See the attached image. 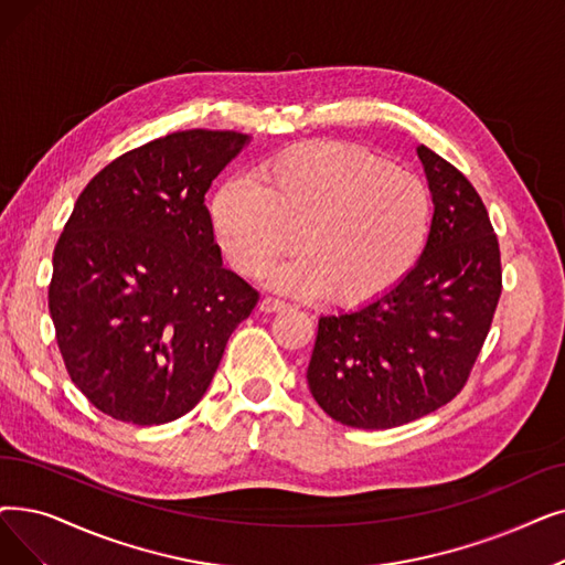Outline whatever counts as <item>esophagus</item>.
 Returning a JSON list of instances; mask_svg holds the SVG:
<instances>
[{
  "instance_id": "1",
  "label": "esophagus",
  "mask_w": 565,
  "mask_h": 565,
  "mask_svg": "<svg viewBox=\"0 0 565 565\" xmlns=\"http://www.w3.org/2000/svg\"><path fill=\"white\" fill-rule=\"evenodd\" d=\"M258 309L265 311V313H279V311H286L288 305H286V302H279V300H275V298H263V300L258 302Z\"/></svg>"
}]
</instances>
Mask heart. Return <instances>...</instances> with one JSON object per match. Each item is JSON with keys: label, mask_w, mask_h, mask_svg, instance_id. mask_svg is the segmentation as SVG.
I'll list each match as a JSON object with an SVG mask.
<instances>
[{"label": "heart", "mask_w": 565, "mask_h": 565, "mask_svg": "<svg viewBox=\"0 0 565 565\" xmlns=\"http://www.w3.org/2000/svg\"><path fill=\"white\" fill-rule=\"evenodd\" d=\"M214 239L239 275L260 273L296 247L267 286L334 307H364L418 263L431 226L420 178L339 142H311L265 161L254 184L231 180L210 203Z\"/></svg>", "instance_id": "heart-1"}]
</instances>
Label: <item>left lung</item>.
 <instances>
[{
	"instance_id": "8db88e82",
	"label": "left lung",
	"mask_w": 565,
	"mask_h": 565,
	"mask_svg": "<svg viewBox=\"0 0 565 565\" xmlns=\"http://www.w3.org/2000/svg\"><path fill=\"white\" fill-rule=\"evenodd\" d=\"M434 216L411 273L383 298L318 318L313 399L358 429H390L448 404L469 379L501 296L499 242L478 191L418 145Z\"/></svg>"
}]
</instances>
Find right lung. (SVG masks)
<instances>
[{
    "label": "right lung",
    "mask_w": 565,
    "mask_h": 565,
    "mask_svg": "<svg viewBox=\"0 0 565 565\" xmlns=\"http://www.w3.org/2000/svg\"><path fill=\"white\" fill-rule=\"evenodd\" d=\"M252 142L180 131L108 163L78 195L47 290L71 381L131 425L178 420L201 402L258 292L224 267L203 205Z\"/></svg>",
    "instance_id": "obj_1"
}]
</instances>
